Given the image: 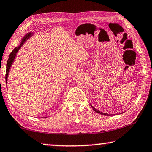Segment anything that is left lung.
Masks as SVG:
<instances>
[{"label":"left lung","instance_id":"1","mask_svg":"<svg viewBox=\"0 0 152 152\" xmlns=\"http://www.w3.org/2000/svg\"><path fill=\"white\" fill-rule=\"evenodd\" d=\"M91 107L93 108V110H94L95 112H97V113H100V114H102V115H115V114H108V113H103V112H100V111H99V110H97V109H95V107H93V106L91 105ZM124 112H122V113H123Z\"/></svg>","mask_w":152,"mask_h":152}]
</instances>
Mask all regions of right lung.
<instances>
[{
    "label": "right lung",
    "instance_id": "1",
    "mask_svg": "<svg viewBox=\"0 0 152 152\" xmlns=\"http://www.w3.org/2000/svg\"><path fill=\"white\" fill-rule=\"evenodd\" d=\"M33 35V33L32 32H30V33H26L25 36L23 37V38L22 39V41L20 42V44L18 45V46L16 47L14 49H13L12 51L10 53V54L9 55V59L7 61V69H6V76H5V79H6V83L7 84V80H8V76H9V73L10 71V69L11 67V66L13 63V61H14L15 58L16 57V55H17V53L19 50V49L21 48V47L23 46V45L25 43V42L26 41V40H28L30 37Z\"/></svg>",
    "mask_w": 152,
    "mask_h": 152
}]
</instances>
